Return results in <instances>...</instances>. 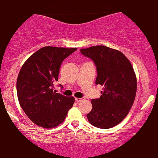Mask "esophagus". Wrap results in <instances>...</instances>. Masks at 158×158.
<instances>
[{"mask_svg": "<svg viewBox=\"0 0 158 158\" xmlns=\"http://www.w3.org/2000/svg\"><path fill=\"white\" fill-rule=\"evenodd\" d=\"M82 100H83V98H75V101H76V103L80 102V101H82Z\"/></svg>", "mask_w": 158, "mask_h": 158, "instance_id": "1", "label": "esophagus"}]
</instances>
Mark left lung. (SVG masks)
<instances>
[{
	"label": "left lung",
	"instance_id": "obj_1",
	"mask_svg": "<svg viewBox=\"0 0 158 158\" xmlns=\"http://www.w3.org/2000/svg\"><path fill=\"white\" fill-rule=\"evenodd\" d=\"M90 58L97 69L95 84L103 85L99 98L92 99L89 122L100 129L119 124L133 104L137 81L132 64L120 51L103 45L79 50Z\"/></svg>",
	"mask_w": 158,
	"mask_h": 158
}]
</instances>
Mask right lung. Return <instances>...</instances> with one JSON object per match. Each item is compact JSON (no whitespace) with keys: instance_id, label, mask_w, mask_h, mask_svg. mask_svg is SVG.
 Returning <instances> with one entry per match:
<instances>
[{"instance_id":"add662e5","label":"right lung","mask_w":158,"mask_h":158,"mask_svg":"<svg viewBox=\"0 0 158 158\" xmlns=\"http://www.w3.org/2000/svg\"><path fill=\"white\" fill-rule=\"evenodd\" d=\"M77 48L44 47L23 64L16 81L17 97L25 114L39 127L51 129L64 120L73 107V97L54 91L60 67Z\"/></svg>"}]
</instances>
